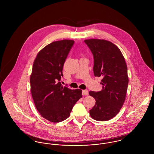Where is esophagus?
Instances as JSON below:
<instances>
[{
    "mask_svg": "<svg viewBox=\"0 0 154 154\" xmlns=\"http://www.w3.org/2000/svg\"><path fill=\"white\" fill-rule=\"evenodd\" d=\"M82 95H88V91L87 90H82Z\"/></svg>",
    "mask_w": 154,
    "mask_h": 154,
    "instance_id": "1",
    "label": "esophagus"
}]
</instances>
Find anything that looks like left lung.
I'll return each instance as SVG.
<instances>
[{"label": "left lung", "mask_w": 154, "mask_h": 154, "mask_svg": "<svg viewBox=\"0 0 154 154\" xmlns=\"http://www.w3.org/2000/svg\"><path fill=\"white\" fill-rule=\"evenodd\" d=\"M84 42L94 56V76L103 77L102 90L89 92L96 101L89 114L95 120L107 121L119 113L126 100L129 83L127 65L120 49L109 41Z\"/></svg>", "instance_id": "8db88e82"}]
</instances>
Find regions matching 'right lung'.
<instances>
[{
	"mask_svg": "<svg viewBox=\"0 0 154 154\" xmlns=\"http://www.w3.org/2000/svg\"><path fill=\"white\" fill-rule=\"evenodd\" d=\"M75 42L63 40L47 45L37 54L30 76L31 92L37 111L47 120L67 119L82 98V90L63 87L60 81L67 55Z\"/></svg>",
	"mask_w": 154,
	"mask_h": 154,
	"instance_id": "right-lung-1",
	"label": "right lung"
}]
</instances>
